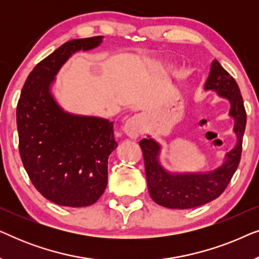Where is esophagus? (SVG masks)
I'll list each match as a JSON object with an SVG mask.
<instances>
[{
  "label": "esophagus",
  "mask_w": 259,
  "mask_h": 259,
  "mask_svg": "<svg viewBox=\"0 0 259 259\" xmlns=\"http://www.w3.org/2000/svg\"><path fill=\"white\" fill-rule=\"evenodd\" d=\"M122 131L131 139H137L143 133V121H141L140 116L134 115L132 118H130L123 125Z\"/></svg>",
  "instance_id": "1"
}]
</instances>
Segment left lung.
<instances>
[{"label": "left lung", "instance_id": "8db88e82", "mask_svg": "<svg viewBox=\"0 0 259 259\" xmlns=\"http://www.w3.org/2000/svg\"><path fill=\"white\" fill-rule=\"evenodd\" d=\"M205 91H214L218 97L230 102L229 115L235 120L233 132L237 144L225 154L217 168L207 172H169L159 160L161 146L148 136L139 143L144 154L148 192L155 203L168 208H193L214 200L224 192L235 175L242 155L246 112L236 80L214 60L205 82Z\"/></svg>", "mask_w": 259, "mask_h": 259}]
</instances>
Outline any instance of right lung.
I'll return each mask as SVG.
<instances>
[{"instance_id":"1","label":"right lung","mask_w":259,"mask_h":259,"mask_svg":"<svg viewBox=\"0 0 259 259\" xmlns=\"http://www.w3.org/2000/svg\"><path fill=\"white\" fill-rule=\"evenodd\" d=\"M104 36L70 40L28 75L16 108L23 166L46 199L69 207L94 204L107 186L108 157L118 147L113 122L63 111L52 93L70 56L100 46Z\"/></svg>"}]
</instances>
